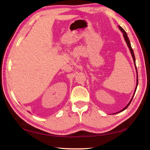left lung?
Listing matches in <instances>:
<instances>
[{
  "mask_svg": "<svg viewBox=\"0 0 150 150\" xmlns=\"http://www.w3.org/2000/svg\"><path fill=\"white\" fill-rule=\"evenodd\" d=\"M118 28H119V29H120V31L123 33V35H124V40H125V42H126L127 45H128V47H129V50H130V53H131V55H132V56L133 60H134V65H135V68H136V73H137V81H136V88H135V91H134V93L133 96H132V98H131V100H130V102H129V103L128 104V105H127L125 106V107H124V108L122 109V110H121L120 111H119V112H118L115 113V114H117V113L120 112H122V111H124V110H125V109H126L127 108H128V106H129V105H130V103H131L132 100V98H133L134 96V94H135V93H136V91L137 87H138V72H137V68H136V59H135V55H134V51H133V50H132V47H131V44H130V40H129V38H128V35H127L126 32H125V30H124L122 28V27H121V26H118Z\"/></svg>",
  "mask_w": 150,
  "mask_h": 150,
  "instance_id": "8db88e82",
  "label": "left lung"
}]
</instances>
